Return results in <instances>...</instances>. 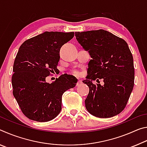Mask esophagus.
Listing matches in <instances>:
<instances>
[{
    "mask_svg": "<svg viewBox=\"0 0 147 147\" xmlns=\"http://www.w3.org/2000/svg\"><path fill=\"white\" fill-rule=\"evenodd\" d=\"M82 84V80H78V82H77V84H76V86H78L80 85H81Z\"/></svg>",
    "mask_w": 147,
    "mask_h": 147,
    "instance_id": "34e87169",
    "label": "esophagus"
}]
</instances>
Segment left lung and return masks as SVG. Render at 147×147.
I'll list each match as a JSON object with an SVG mask.
<instances>
[{
    "label": "left lung",
    "instance_id": "left-lung-1",
    "mask_svg": "<svg viewBox=\"0 0 147 147\" xmlns=\"http://www.w3.org/2000/svg\"><path fill=\"white\" fill-rule=\"evenodd\" d=\"M75 36L91 58L87 79L82 81L89 88L85 100L87 110L99 118L118 115L125 108L134 85L133 56L127 43L102 29L77 32ZM96 78L103 79L102 85L92 84Z\"/></svg>",
    "mask_w": 147,
    "mask_h": 147
}]
</instances>
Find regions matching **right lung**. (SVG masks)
Segmentation results:
<instances>
[{
  "mask_svg": "<svg viewBox=\"0 0 147 147\" xmlns=\"http://www.w3.org/2000/svg\"><path fill=\"white\" fill-rule=\"evenodd\" d=\"M74 35L73 32H45L19 47L13 67V94L24 115L31 120L54 119L61 109L62 94L76 85L75 77L67 74L51 84L45 80L57 69L61 46Z\"/></svg>",
  "mask_w": 147,
  "mask_h": 147,
  "instance_id": "right-lung-1",
  "label": "right lung"
}]
</instances>
